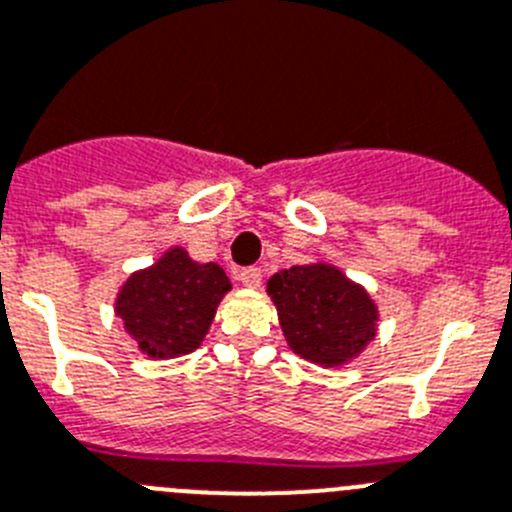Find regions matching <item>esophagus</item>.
<instances>
[{
	"mask_svg": "<svg viewBox=\"0 0 512 512\" xmlns=\"http://www.w3.org/2000/svg\"><path fill=\"white\" fill-rule=\"evenodd\" d=\"M237 280H240L242 285H247V288H260L262 270L260 267H242V270L237 272Z\"/></svg>",
	"mask_w": 512,
	"mask_h": 512,
	"instance_id": "esophagus-1",
	"label": "esophagus"
}]
</instances>
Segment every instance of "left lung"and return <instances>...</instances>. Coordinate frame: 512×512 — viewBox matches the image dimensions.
Wrapping results in <instances>:
<instances>
[{
	"instance_id": "8db88e82",
	"label": "left lung",
	"mask_w": 512,
	"mask_h": 512,
	"mask_svg": "<svg viewBox=\"0 0 512 512\" xmlns=\"http://www.w3.org/2000/svg\"><path fill=\"white\" fill-rule=\"evenodd\" d=\"M290 348L313 364L336 366L376 333V308L364 288L331 265H295L267 283Z\"/></svg>"
}]
</instances>
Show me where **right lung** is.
<instances>
[{
    "instance_id": "add662e5",
    "label": "right lung",
    "mask_w": 512,
    "mask_h": 512,
    "mask_svg": "<svg viewBox=\"0 0 512 512\" xmlns=\"http://www.w3.org/2000/svg\"><path fill=\"white\" fill-rule=\"evenodd\" d=\"M229 288L219 265H199L184 250H171L154 267L128 278L118 293L116 313L148 356H181L207 336Z\"/></svg>"
}]
</instances>
